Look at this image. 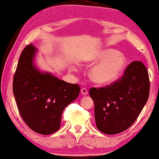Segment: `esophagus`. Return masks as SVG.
<instances>
[{"mask_svg": "<svg viewBox=\"0 0 159 159\" xmlns=\"http://www.w3.org/2000/svg\"><path fill=\"white\" fill-rule=\"evenodd\" d=\"M81 92L83 95H86V94H88V91L86 88H82V89H81Z\"/></svg>", "mask_w": 159, "mask_h": 159, "instance_id": "1", "label": "esophagus"}]
</instances>
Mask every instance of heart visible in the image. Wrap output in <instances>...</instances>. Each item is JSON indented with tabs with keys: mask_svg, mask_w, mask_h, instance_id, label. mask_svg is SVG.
<instances>
[{
	"mask_svg": "<svg viewBox=\"0 0 159 159\" xmlns=\"http://www.w3.org/2000/svg\"><path fill=\"white\" fill-rule=\"evenodd\" d=\"M94 65L89 71V78L95 84L106 85L117 80L126 66L125 57L113 49H103L89 59Z\"/></svg>",
	"mask_w": 159,
	"mask_h": 159,
	"instance_id": "heart-1",
	"label": "heart"
}]
</instances>
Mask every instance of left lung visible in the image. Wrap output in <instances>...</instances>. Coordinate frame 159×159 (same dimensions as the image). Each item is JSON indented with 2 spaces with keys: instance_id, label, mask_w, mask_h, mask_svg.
<instances>
[{
  "instance_id": "8db88e82",
  "label": "left lung",
  "mask_w": 159,
  "mask_h": 159,
  "mask_svg": "<svg viewBox=\"0 0 159 159\" xmlns=\"http://www.w3.org/2000/svg\"><path fill=\"white\" fill-rule=\"evenodd\" d=\"M149 92L148 72L140 61L131 62L123 75L110 85L91 88L98 129L109 135L127 130L141 113Z\"/></svg>"
}]
</instances>
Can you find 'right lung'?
Instances as JSON below:
<instances>
[{
    "instance_id": "obj_1",
    "label": "right lung",
    "mask_w": 159,
    "mask_h": 159,
    "mask_svg": "<svg viewBox=\"0 0 159 159\" xmlns=\"http://www.w3.org/2000/svg\"><path fill=\"white\" fill-rule=\"evenodd\" d=\"M37 49L31 44L22 51L13 78V93L22 119L36 133L48 135L61 126V114L78 98L80 87L35 66Z\"/></svg>"
}]
</instances>
